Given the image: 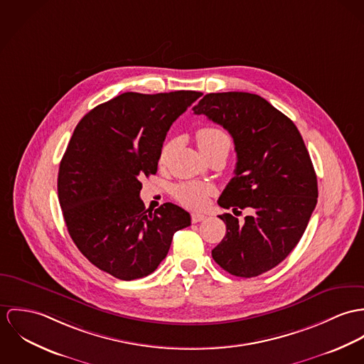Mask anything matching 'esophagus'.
Wrapping results in <instances>:
<instances>
[{"label":"esophagus","instance_id":"esophagus-1","mask_svg":"<svg viewBox=\"0 0 364 364\" xmlns=\"http://www.w3.org/2000/svg\"><path fill=\"white\" fill-rule=\"evenodd\" d=\"M206 219V216L201 213V212H193L191 213V220H193V223H198V222H202V220H205Z\"/></svg>","mask_w":364,"mask_h":364}]
</instances>
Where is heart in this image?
<instances>
[{
    "label": "heart",
    "mask_w": 364,
    "mask_h": 364,
    "mask_svg": "<svg viewBox=\"0 0 364 364\" xmlns=\"http://www.w3.org/2000/svg\"><path fill=\"white\" fill-rule=\"evenodd\" d=\"M196 139H197V145L200 148L202 154L222 144H230L228 134L218 128V127H212V125H205L197 129L196 132ZM174 144L168 142L163 146L162 155H161V161L164 162L167 159V156L170 155L171 149H173ZM176 198L181 203L187 205V206H200L205 200L208 198V196H210L212 188L206 184L201 183H184L176 187Z\"/></svg>",
    "instance_id": "heart-1"
}]
</instances>
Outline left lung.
<instances>
[{
  "mask_svg": "<svg viewBox=\"0 0 364 364\" xmlns=\"http://www.w3.org/2000/svg\"><path fill=\"white\" fill-rule=\"evenodd\" d=\"M233 138L237 163L218 203L251 212L244 220L230 213L223 240L212 258L239 278L258 277L300 242L317 205V176L293 122L264 97L247 92L208 93L193 107Z\"/></svg>",
  "mask_w": 364,
  "mask_h": 364,
  "instance_id": "8db88e82",
  "label": "left lung"
}]
</instances>
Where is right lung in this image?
I'll list each match as a JSON object with an SVG mask.
<instances>
[{
  "label": "right lung",
  "mask_w": 364,
  "mask_h": 364,
  "mask_svg": "<svg viewBox=\"0 0 364 364\" xmlns=\"http://www.w3.org/2000/svg\"><path fill=\"white\" fill-rule=\"evenodd\" d=\"M201 92H125L78 122L58 170V201L71 239L99 269L132 281L152 274L173 235L191 225L183 208L155 212L139 198L141 178L156 174L171 124Z\"/></svg>",
  "instance_id": "right-lung-1"
}]
</instances>
